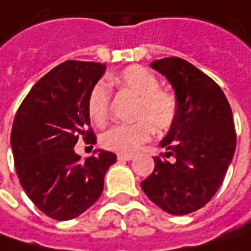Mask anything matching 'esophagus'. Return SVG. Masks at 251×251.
Returning a JSON list of instances; mask_svg holds the SVG:
<instances>
[{
  "mask_svg": "<svg viewBox=\"0 0 251 251\" xmlns=\"http://www.w3.org/2000/svg\"><path fill=\"white\" fill-rule=\"evenodd\" d=\"M134 158L131 153H117V159L121 160V162H126V160H131Z\"/></svg>",
  "mask_w": 251,
  "mask_h": 251,
  "instance_id": "obj_1",
  "label": "esophagus"
}]
</instances>
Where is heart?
I'll return each mask as SVG.
<instances>
[{
	"label": "heart",
	"instance_id": "obj_1",
	"mask_svg": "<svg viewBox=\"0 0 251 251\" xmlns=\"http://www.w3.org/2000/svg\"><path fill=\"white\" fill-rule=\"evenodd\" d=\"M109 82L137 96L130 124H114L100 135V145L119 153H132L148 142L153 130L163 132L172 128L178 114L176 95L159 88L155 74L142 65H130L120 74L109 78ZM111 93L106 82H98L88 98V113L93 123L101 124L109 116Z\"/></svg>",
	"mask_w": 251,
	"mask_h": 251
}]
</instances>
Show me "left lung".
Segmentation results:
<instances>
[{
    "mask_svg": "<svg viewBox=\"0 0 251 251\" xmlns=\"http://www.w3.org/2000/svg\"><path fill=\"white\" fill-rule=\"evenodd\" d=\"M151 67L172 83L178 114L160 147L173 156L155 158V168L141 187L153 204L172 215L202 208L221 187L236 150L232 109L214 79L178 57L152 61Z\"/></svg>",
    "mask_w": 251,
    "mask_h": 251,
    "instance_id": "obj_1",
    "label": "left lung"
}]
</instances>
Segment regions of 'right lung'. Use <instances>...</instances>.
Here are the masks:
<instances>
[{
    "mask_svg": "<svg viewBox=\"0 0 251 251\" xmlns=\"http://www.w3.org/2000/svg\"><path fill=\"white\" fill-rule=\"evenodd\" d=\"M104 64L70 60L39 79L16 111L11 132L21 186L47 217L68 221L92 207L103 191L107 169L117 156L98 150L81 160L74 147L82 137L96 144L88 98Z\"/></svg>",
    "mask_w": 251,
    "mask_h": 251,
    "instance_id": "obj_1",
    "label": "right lung"
}]
</instances>
